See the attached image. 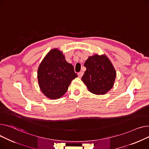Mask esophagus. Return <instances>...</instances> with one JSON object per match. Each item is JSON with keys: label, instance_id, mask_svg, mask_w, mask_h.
<instances>
[{"label": "esophagus", "instance_id": "esophagus-1", "mask_svg": "<svg viewBox=\"0 0 149 149\" xmlns=\"http://www.w3.org/2000/svg\"><path fill=\"white\" fill-rule=\"evenodd\" d=\"M83 74H84V73L82 72H81L77 73V75H78L79 77H81L83 76Z\"/></svg>", "mask_w": 149, "mask_h": 149}]
</instances>
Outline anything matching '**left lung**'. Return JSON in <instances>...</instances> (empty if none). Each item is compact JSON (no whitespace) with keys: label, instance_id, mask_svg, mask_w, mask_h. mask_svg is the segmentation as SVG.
Segmentation results:
<instances>
[{"label":"left lung","instance_id":"1","mask_svg":"<svg viewBox=\"0 0 149 149\" xmlns=\"http://www.w3.org/2000/svg\"><path fill=\"white\" fill-rule=\"evenodd\" d=\"M84 66L86 70L82 77V81L89 91L97 95L104 94L112 88L116 72L106 55L89 56Z\"/></svg>","mask_w":149,"mask_h":149}]
</instances>
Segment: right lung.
I'll list each match as a JSON object with an SVG mask.
<instances>
[{
    "label": "right lung",
    "instance_id": "1",
    "mask_svg": "<svg viewBox=\"0 0 149 149\" xmlns=\"http://www.w3.org/2000/svg\"><path fill=\"white\" fill-rule=\"evenodd\" d=\"M37 77L42 93L50 99H56L67 92L71 82L77 75L73 66L66 61L63 52L54 49L41 61Z\"/></svg>",
    "mask_w": 149,
    "mask_h": 149
}]
</instances>
